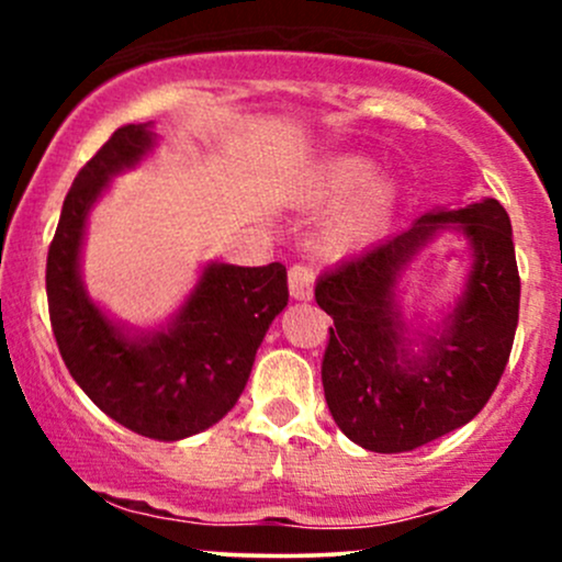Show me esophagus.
Here are the masks:
<instances>
[{"label":"esophagus","mask_w":562,"mask_h":562,"mask_svg":"<svg viewBox=\"0 0 562 562\" xmlns=\"http://www.w3.org/2000/svg\"><path fill=\"white\" fill-rule=\"evenodd\" d=\"M288 285L295 301H308L314 288V269L308 263H293L288 272Z\"/></svg>","instance_id":"1"}]
</instances>
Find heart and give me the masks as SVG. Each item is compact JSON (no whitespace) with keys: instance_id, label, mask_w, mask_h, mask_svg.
<instances>
[{"instance_id":"1","label":"heart","mask_w":562,"mask_h":562,"mask_svg":"<svg viewBox=\"0 0 562 562\" xmlns=\"http://www.w3.org/2000/svg\"><path fill=\"white\" fill-rule=\"evenodd\" d=\"M372 164L362 156H340L327 160L314 182L319 200H344L338 214L327 224V243L333 248H351L370 240L383 229L393 209V187L383 179H372Z\"/></svg>"}]
</instances>
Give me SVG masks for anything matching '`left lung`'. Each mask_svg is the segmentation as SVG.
Returning a JSON list of instances; mask_svg holds the SVG:
<instances>
[{"label": "left lung", "mask_w": 562, "mask_h": 562, "mask_svg": "<svg viewBox=\"0 0 562 562\" xmlns=\"http://www.w3.org/2000/svg\"><path fill=\"white\" fill-rule=\"evenodd\" d=\"M441 223H457L469 237L474 269L450 330L431 345L428 358L409 363L392 288ZM314 299L333 317L322 385L338 428L380 454L423 447L479 415L513 351L520 277L507 211L486 198L423 216L402 235L322 274Z\"/></svg>", "instance_id": "left-lung-1"}]
</instances>
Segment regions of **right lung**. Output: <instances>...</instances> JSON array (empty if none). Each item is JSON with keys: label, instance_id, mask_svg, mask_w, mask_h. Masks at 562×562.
I'll return each mask as SVG.
<instances>
[{"label": "right lung", "instance_id": "add662e5", "mask_svg": "<svg viewBox=\"0 0 562 562\" xmlns=\"http://www.w3.org/2000/svg\"><path fill=\"white\" fill-rule=\"evenodd\" d=\"M147 126H121L76 173L47 254L49 322L81 391L124 428L179 441L222 420L248 383L263 335L288 306L282 263H211L169 333L128 340L79 282L89 209L115 171L150 150Z\"/></svg>", "mask_w": 562, "mask_h": 562}]
</instances>
